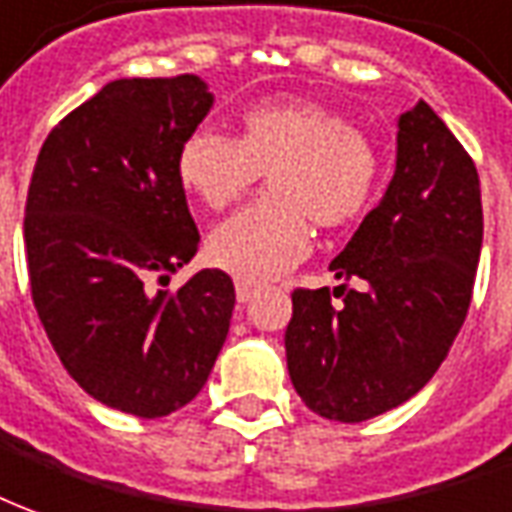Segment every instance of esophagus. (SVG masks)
I'll list each match as a JSON object with an SVG mask.
<instances>
[{
  "mask_svg": "<svg viewBox=\"0 0 512 512\" xmlns=\"http://www.w3.org/2000/svg\"><path fill=\"white\" fill-rule=\"evenodd\" d=\"M256 295H259V290H256L253 284H248V281H236V301L250 303Z\"/></svg>",
  "mask_w": 512,
  "mask_h": 512,
  "instance_id": "esophagus-1",
  "label": "esophagus"
}]
</instances>
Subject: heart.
<instances>
[{
    "label": "heart",
    "instance_id": "b5f03b06",
    "mask_svg": "<svg viewBox=\"0 0 512 512\" xmlns=\"http://www.w3.org/2000/svg\"><path fill=\"white\" fill-rule=\"evenodd\" d=\"M178 181L222 211L267 175L259 203L209 236V259L248 284L273 281L309 253L312 228L337 231L368 211L379 181L376 147L354 122L315 100H264L239 114L236 139L200 128L183 139Z\"/></svg>",
    "mask_w": 512,
    "mask_h": 512
}]
</instances>
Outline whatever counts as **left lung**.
I'll use <instances>...</instances> for the list:
<instances>
[{"label": "left lung", "mask_w": 512, "mask_h": 512, "mask_svg": "<svg viewBox=\"0 0 512 512\" xmlns=\"http://www.w3.org/2000/svg\"><path fill=\"white\" fill-rule=\"evenodd\" d=\"M393 181L329 264L343 284L292 292L290 379L317 415L359 424L424 387L463 329L482 248L471 155L424 100L398 116ZM348 280H359L357 291Z\"/></svg>", "instance_id": "obj_1"}]
</instances>
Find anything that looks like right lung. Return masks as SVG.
I'll list each match as a JSON object with an SVG mask.
<instances>
[{"mask_svg":"<svg viewBox=\"0 0 512 512\" xmlns=\"http://www.w3.org/2000/svg\"><path fill=\"white\" fill-rule=\"evenodd\" d=\"M211 102L195 74L114 80L52 128L27 192V273L49 343L88 396L139 418L189 404L231 326L222 270L150 290L200 245L175 161Z\"/></svg>","mask_w":512,"mask_h":512,"instance_id":"obj_1","label":"right lung"}]
</instances>
